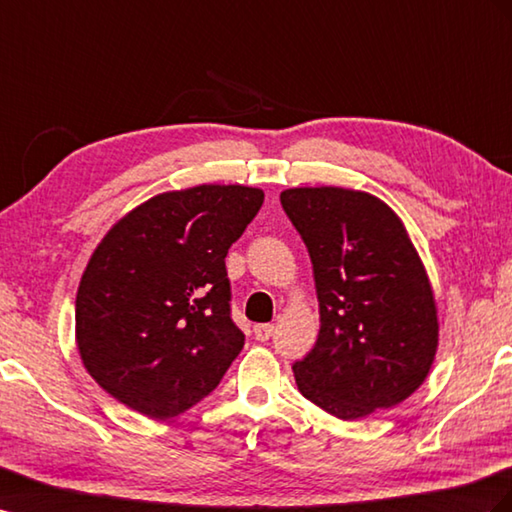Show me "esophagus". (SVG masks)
<instances>
[{
  "label": "esophagus",
  "instance_id": "1",
  "mask_svg": "<svg viewBox=\"0 0 512 512\" xmlns=\"http://www.w3.org/2000/svg\"><path fill=\"white\" fill-rule=\"evenodd\" d=\"M273 331H275V327L269 325V323L256 325V327H254V338L260 340V342H267V340L273 336Z\"/></svg>",
  "mask_w": 512,
  "mask_h": 512
}]
</instances>
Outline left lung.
<instances>
[{
    "label": "left lung",
    "mask_w": 512,
    "mask_h": 512,
    "mask_svg": "<svg viewBox=\"0 0 512 512\" xmlns=\"http://www.w3.org/2000/svg\"><path fill=\"white\" fill-rule=\"evenodd\" d=\"M312 260L321 331L293 364L299 392L340 420L403 403L437 351V310L418 252L388 204L364 191L280 196Z\"/></svg>",
    "instance_id": "8db88e82"
}]
</instances>
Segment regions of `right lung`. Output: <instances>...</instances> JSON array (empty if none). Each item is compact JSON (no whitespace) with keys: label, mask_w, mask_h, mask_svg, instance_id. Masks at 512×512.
<instances>
[{"label":"right lung","mask_w":512,"mask_h":512,"mask_svg":"<svg viewBox=\"0 0 512 512\" xmlns=\"http://www.w3.org/2000/svg\"><path fill=\"white\" fill-rule=\"evenodd\" d=\"M265 193L200 185L150 198L105 234L75 301L86 370L122 405L168 420L209 396L245 344L226 256Z\"/></svg>","instance_id":"obj_1"}]
</instances>
